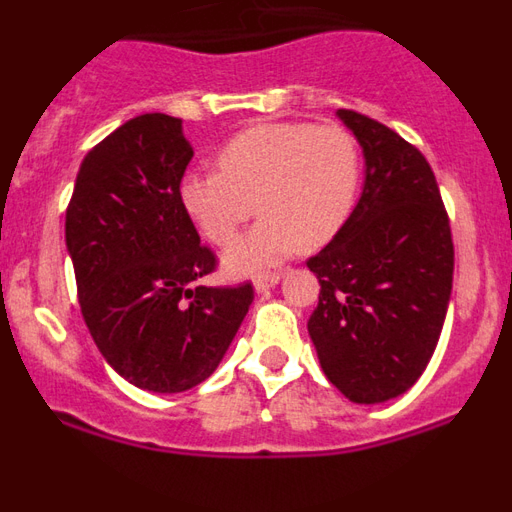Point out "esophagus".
Wrapping results in <instances>:
<instances>
[{
	"instance_id": "34e87169",
	"label": "esophagus",
	"mask_w": 512,
	"mask_h": 512,
	"mask_svg": "<svg viewBox=\"0 0 512 512\" xmlns=\"http://www.w3.org/2000/svg\"><path fill=\"white\" fill-rule=\"evenodd\" d=\"M279 284V274H259V277L253 279V287H256V292H269L271 287H277Z\"/></svg>"
}]
</instances>
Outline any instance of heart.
<instances>
[{
  "mask_svg": "<svg viewBox=\"0 0 512 512\" xmlns=\"http://www.w3.org/2000/svg\"><path fill=\"white\" fill-rule=\"evenodd\" d=\"M359 179V143L346 128L271 122L230 138L217 171H187L179 202L217 246L233 241L259 205L264 220L225 251L228 271L251 274L295 248L328 243L354 210Z\"/></svg>",
  "mask_w": 512,
  "mask_h": 512,
  "instance_id": "b5f03b06",
  "label": "heart"
}]
</instances>
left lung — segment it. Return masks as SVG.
Masks as SVG:
<instances>
[{
    "label": "left lung",
    "instance_id": "1",
    "mask_svg": "<svg viewBox=\"0 0 512 512\" xmlns=\"http://www.w3.org/2000/svg\"><path fill=\"white\" fill-rule=\"evenodd\" d=\"M364 151V192L307 259L318 307L307 330L330 384L374 405L408 392L436 351L454 282V241L423 153L382 122L338 110Z\"/></svg>",
    "mask_w": 512,
    "mask_h": 512
}]
</instances>
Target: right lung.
<instances>
[{"label":"right lung","mask_w":512,"mask_h":512,"mask_svg":"<svg viewBox=\"0 0 512 512\" xmlns=\"http://www.w3.org/2000/svg\"><path fill=\"white\" fill-rule=\"evenodd\" d=\"M192 156L179 117H133L84 156L66 210L81 315L99 354L161 395L215 372L253 302L251 282H202L217 259L179 202Z\"/></svg>","instance_id":"add662e5"}]
</instances>
